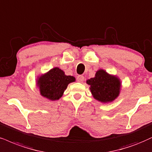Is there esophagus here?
Masks as SVG:
<instances>
[{"label":"esophagus","instance_id":"34e87169","mask_svg":"<svg viewBox=\"0 0 152 152\" xmlns=\"http://www.w3.org/2000/svg\"><path fill=\"white\" fill-rule=\"evenodd\" d=\"M84 80H85V77H84V76L82 75H78L77 77V82H80V83L83 82Z\"/></svg>","mask_w":152,"mask_h":152}]
</instances>
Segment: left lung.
I'll return each mask as SVG.
<instances>
[{"instance_id":"8db88e82","label":"left lung","mask_w":152,"mask_h":152,"mask_svg":"<svg viewBox=\"0 0 152 152\" xmlns=\"http://www.w3.org/2000/svg\"><path fill=\"white\" fill-rule=\"evenodd\" d=\"M89 89L94 99L108 104L113 102L121 93L122 83L118 76L109 74L106 70H97L94 77L87 80Z\"/></svg>"}]
</instances>
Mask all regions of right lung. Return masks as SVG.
<instances>
[{
    "instance_id": "1",
    "label": "right lung",
    "mask_w": 152,
    "mask_h": 152,
    "mask_svg": "<svg viewBox=\"0 0 152 152\" xmlns=\"http://www.w3.org/2000/svg\"><path fill=\"white\" fill-rule=\"evenodd\" d=\"M74 82L75 77L66 75L61 69L56 67L37 77L36 85L43 97L56 101L63 96L67 85Z\"/></svg>"
}]
</instances>
